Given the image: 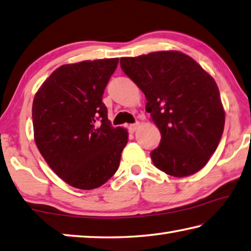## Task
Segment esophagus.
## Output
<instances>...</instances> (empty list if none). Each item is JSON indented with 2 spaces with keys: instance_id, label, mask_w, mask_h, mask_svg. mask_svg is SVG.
<instances>
[{
  "instance_id": "obj_1",
  "label": "esophagus",
  "mask_w": 251,
  "mask_h": 251,
  "mask_svg": "<svg viewBox=\"0 0 251 251\" xmlns=\"http://www.w3.org/2000/svg\"><path fill=\"white\" fill-rule=\"evenodd\" d=\"M140 126V125L139 123H132V125H130L129 126V130H130V132H135V131L138 130V128Z\"/></svg>"
}]
</instances>
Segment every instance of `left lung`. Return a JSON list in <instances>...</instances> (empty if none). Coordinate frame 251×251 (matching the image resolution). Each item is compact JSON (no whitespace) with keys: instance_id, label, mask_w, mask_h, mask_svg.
Wrapping results in <instances>:
<instances>
[{"instance_id":"obj_1","label":"left lung","mask_w":251,"mask_h":251,"mask_svg":"<svg viewBox=\"0 0 251 251\" xmlns=\"http://www.w3.org/2000/svg\"><path fill=\"white\" fill-rule=\"evenodd\" d=\"M120 66L143 91L146 110L161 132L153 164L175 177L199 172L216 151L225 126L214 78L177 50L122 57Z\"/></svg>"}]
</instances>
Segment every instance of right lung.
<instances>
[{
    "label": "right lung",
    "instance_id": "obj_1",
    "mask_svg": "<svg viewBox=\"0 0 251 251\" xmlns=\"http://www.w3.org/2000/svg\"><path fill=\"white\" fill-rule=\"evenodd\" d=\"M119 58L63 65L34 97V140L50 168L70 186L94 190L117 172L128 131L113 128L102 95Z\"/></svg>",
    "mask_w": 251,
    "mask_h": 251
}]
</instances>
